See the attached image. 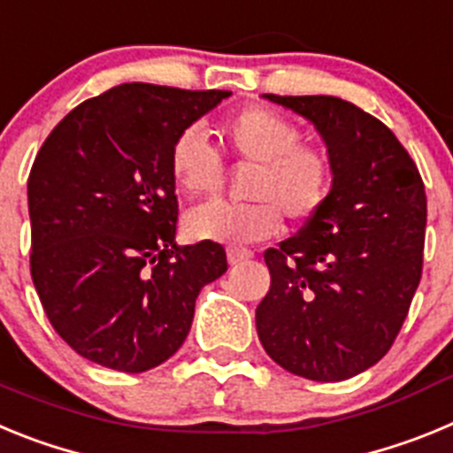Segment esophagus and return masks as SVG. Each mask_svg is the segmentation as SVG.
<instances>
[{
    "mask_svg": "<svg viewBox=\"0 0 453 453\" xmlns=\"http://www.w3.org/2000/svg\"><path fill=\"white\" fill-rule=\"evenodd\" d=\"M226 256H229V265H240L242 261H250L254 254L250 250H242V247H231Z\"/></svg>",
    "mask_w": 453,
    "mask_h": 453,
    "instance_id": "esophagus-1",
    "label": "esophagus"
}]
</instances>
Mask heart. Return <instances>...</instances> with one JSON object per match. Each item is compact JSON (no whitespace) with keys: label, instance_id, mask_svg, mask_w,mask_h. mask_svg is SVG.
<instances>
[{"label":"heart","instance_id":"b5f03b06","mask_svg":"<svg viewBox=\"0 0 453 453\" xmlns=\"http://www.w3.org/2000/svg\"><path fill=\"white\" fill-rule=\"evenodd\" d=\"M224 151L238 163L256 165L251 199L235 206L211 202L192 208L183 219L192 240L250 245L281 231L283 213L308 222L326 206L334 190V158L322 145L303 142L302 129L286 115L251 106L219 127ZM170 174L188 197L215 195L222 183V161L199 127H188L170 147Z\"/></svg>","mask_w":453,"mask_h":453}]
</instances>
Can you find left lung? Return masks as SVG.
I'll use <instances>...</instances> for the list:
<instances>
[{
  "label": "left lung",
  "mask_w": 453,
  "mask_h": 453,
  "mask_svg": "<svg viewBox=\"0 0 453 453\" xmlns=\"http://www.w3.org/2000/svg\"><path fill=\"white\" fill-rule=\"evenodd\" d=\"M318 127L335 165L326 206L270 247L256 331L272 361L311 381H345L379 363L422 279L426 195L418 165L381 119L326 95L281 97Z\"/></svg>",
  "instance_id": "left-lung-1"
}]
</instances>
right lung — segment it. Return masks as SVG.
<instances>
[{
  "label": "right lung",
  "mask_w": 453,
  "mask_h": 453,
  "mask_svg": "<svg viewBox=\"0 0 453 453\" xmlns=\"http://www.w3.org/2000/svg\"><path fill=\"white\" fill-rule=\"evenodd\" d=\"M229 90L122 83L56 124L29 172L31 279L56 334L97 365L147 372L183 345L226 272L218 242L177 245L170 147Z\"/></svg>",
  "instance_id": "add662e5"
}]
</instances>
